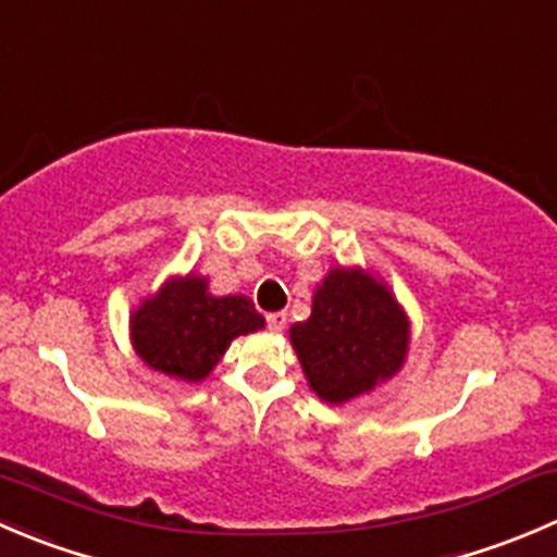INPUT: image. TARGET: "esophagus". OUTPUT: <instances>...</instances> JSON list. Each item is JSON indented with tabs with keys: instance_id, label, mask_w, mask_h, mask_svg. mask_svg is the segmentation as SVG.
<instances>
[{
	"instance_id": "obj_1",
	"label": "esophagus",
	"mask_w": 557,
	"mask_h": 557,
	"mask_svg": "<svg viewBox=\"0 0 557 557\" xmlns=\"http://www.w3.org/2000/svg\"><path fill=\"white\" fill-rule=\"evenodd\" d=\"M285 323H288V315H285V312H269L267 315V326L272 329V332H283Z\"/></svg>"
}]
</instances>
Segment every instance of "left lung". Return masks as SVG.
Instances as JSON below:
<instances>
[{"mask_svg":"<svg viewBox=\"0 0 557 557\" xmlns=\"http://www.w3.org/2000/svg\"><path fill=\"white\" fill-rule=\"evenodd\" d=\"M408 315L392 290L361 269H332L290 343L310 388L339 405L388 381L408 356Z\"/></svg>","mask_w":557,"mask_h":557,"instance_id":"8db88e82","label":"left lung"}]
</instances>
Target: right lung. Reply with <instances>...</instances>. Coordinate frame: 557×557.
<instances>
[{"mask_svg":"<svg viewBox=\"0 0 557 557\" xmlns=\"http://www.w3.org/2000/svg\"><path fill=\"white\" fill-rule=\"evenodd\" d=\"M263 329L247 296H212L207 277L169 280L129 315L135 354L180 381H203L239 334Z\"/></svg>","mask_w":557,"mask_h":557,"instance_id":"1","label":"right lung"}]
</instances>
